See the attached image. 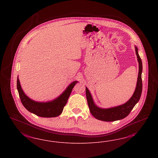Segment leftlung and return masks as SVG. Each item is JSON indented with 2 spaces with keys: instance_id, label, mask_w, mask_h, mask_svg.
<instances>
[{
  "instance_id": "8db88e82",
  "label": "left lung",
  "mask_w": 158,
  "mask_h": 158,
  "mask_svg": "<svg viewBox=\"0 0 158 158\" xmlns=\"http://www.w3.org/2000/svg\"><path fill=\"white\" fill-rule=\"evenodd\" d=\"M135 54L137 55V61L139 62V75L136 87L131 97L126 103L109 108H102L97 106L94 103L91 93L88 88L86 87V94L87 104L92 115L97 119L105 121L113 122L121 120L129 115L134 106L139 102L141 96L143 83L141 74L143 71V64L141 59L138 53V48L135 46Z\"/></svg>"
}]
</instances>
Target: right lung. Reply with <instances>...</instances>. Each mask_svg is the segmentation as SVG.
<instances>
[{"instance_id": "add662e5", "label": "right lung", "mask_w": 158, "mask_h": 158, "mask_svg": "<svg viewBox=\"0 0 158 158\" xmlns=\"http://www.w3.org/2000/svg\"><path fill=\"white\" fill-rule=\"evenodd\" d=\"M77 83L78 81H73L56 98L47 102L36 101L27 96L21 86L19 77H17V88L23 105L29 112L40 117L53 118L61 114L72 89Z\"/></svg>"}]
</instances>
